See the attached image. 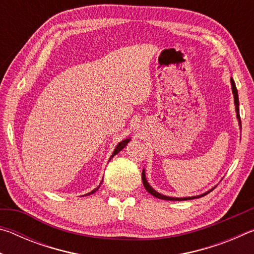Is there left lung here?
Listing matches in <instances>:
<instances>
[{
  "instance_id": "8db88e82",
  "label": "left lung",
  "mask_w": 254,
  "mask_h": 254,
  "mask_svg": "<svg viewBox=\"0 0 254 254\" xmlns=\"http://www.w3.org/2000/svg\"><path fill=\"white\" fill-rule=\"evenodd\" d=\"M231 85H232V92H233V95H234V104H235V111H236V118L239 120V124H240V127H241V118H240V110H239V95H238V89H236V86L233 78H231ZM142 183H143V186L144 188L147 189V191L150 192L152 196L157 197V198H160V199H165V200H187V199H194V198H199V197H203L205 195H207L208 192H210L215 188L209 189L208 191L204 192V194L198 195V196H192V197H182V198H178V197H169V196H165L162 194H159L158 191L154 190V189L150 186L149 183L147 182V178H145V173H144V169L142 171Z\"/></svg>"
}]
</instances>
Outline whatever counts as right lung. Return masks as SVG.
Returning a JSON list of instances; mask_svg holds the SVG:
<instances>
[{"label": "right lung", "instance_id": "obj_1", "mask_svg": "<svg viewBox=\"0 0 254 254\" xmlns=\"http://www.w3.org/2000/svg\"><path fill=\"white\" fill-rule=\"evenodd\" d=\"M131 139H126V140H123V141H121V142H120L118 145H117V148H115L114 149V151H113V153H112V156H111V158H110V160H111V159L112 158H113L114 156H115V154H118L120 151H121V150L124 148V147H126V145L127 144V142H128V141H130ZM102 182H103V180H102ZM102 182H101V184H102ZM101 184L100 185H98V186H97V188H95V189H93V190L91 191V192H88V194H86V195H91V194H94V192H95L96 190H97V189L98 188H100V186H101Z\"/></svg>", "mask_w": 254, "mask_h": 254}]
</instances>
